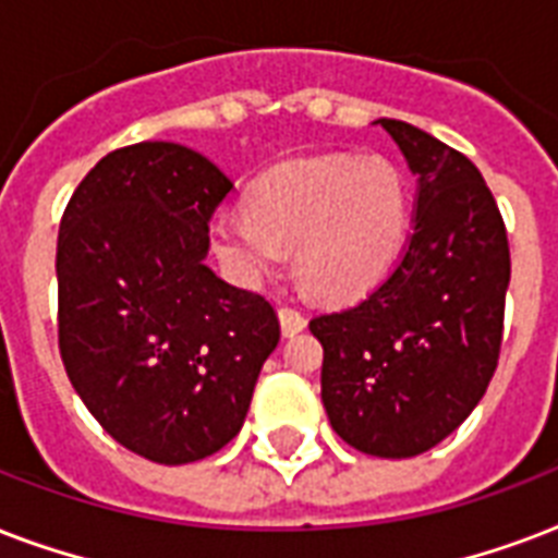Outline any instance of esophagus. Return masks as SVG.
<instances>
[{
  "instance_id": "obj_1",
  "label": "esophagus",
  "mask_w": 558,
  "mask_h": 558,
  "mask_svg": "<svg viewBox=\"0 0 558 558\" xmlns=\"http://www.w3.org/2000/svg\"><path fill=\"white\" fill-rule=\"evenodd\" d=\"M280 327H283V336H295L306 327V315L298 310V306H280L278 310Z\"/></svg>"
}]
</instances>
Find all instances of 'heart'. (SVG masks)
<instances>
[{"label":"heart","instance_id":"obj_1","mask_svg":"<svg viewBox=\"0 0 558 558\" xmlns=\"http://www.w3.org/2000/svg\"><path fill=\"white\" fill-rule=\"evenodd\" d=\"M408 222L411 196L390 161L322 156L271 170L248 196V210L214 217L210 236L236 278H266L298 245L306 287L353 298L399 260Z\"/></svg>","mask_w":558,"mask_h":558}]
</instances>
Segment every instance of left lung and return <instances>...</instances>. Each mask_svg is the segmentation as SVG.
<instances>
[{
    "instance_id": "left-lung-1",
    "label": "left lung",
    "mask_w": 558,
    "mask_h": 558,
    "mask_svg": "<svg viewBox=\"0 0 558 558\" xmlns=\"http://www.w3.org/2000/svg\"><path fill=\"white\" fill-rule=\"evenodd\" d=\"M420 177L414 231L359 304L315 315L322 402L341 440L414 458L446 440L489 388L510 287L507 226L481 170L434 135L381 118Z\"/></svg>"
}]
</instances>
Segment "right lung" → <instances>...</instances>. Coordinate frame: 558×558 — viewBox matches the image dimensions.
<instances>
[{
  "mask_svg": "<svg viewBox=\"0 0 558 558\" xmlns=\"http://www.w3.org/2000/svg\"><path fill=\"white\" fill-rule=\"evenodd\" d=\"M231 179L182 144L112 150L57 234V344L83 405L135 454L179 466L243 428L275 306L205 266Z\"/></svg>",
  "mask_w": 558,
  "mask_h": 558,
  "instance_id": "right-lung-1",
  "label": "right lung"
}]
</instances>
